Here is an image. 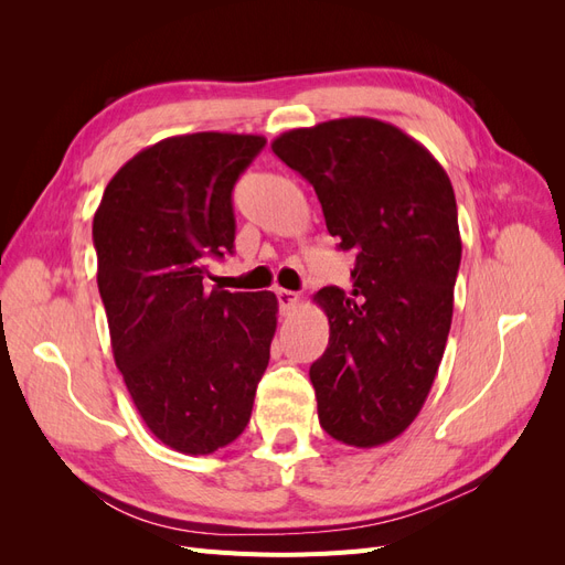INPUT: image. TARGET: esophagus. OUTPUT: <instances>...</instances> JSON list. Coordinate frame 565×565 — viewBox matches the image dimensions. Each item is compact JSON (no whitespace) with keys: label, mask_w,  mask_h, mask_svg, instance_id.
Instances as JSON below:
<instances>
[{"label":"esophagus","mask_w":565,"mask_h":565,"mask_svg":"<svg viewBox=\"0 0 565 565\" xmlns=\"http://www.w3.org/2000/svg\"><path fill=\"white\" fill-rule=\"evenodd\" d=\"M276 297H278V303H280V311L287 313L289 309H295V306L299 303V295L297 292H289V289H276Z\"/></svg>","instance_id":"esophagus-1"}]
</instances>
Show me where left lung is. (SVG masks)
Masks as SVG:
<instances>
[{
  "instance_id": "left-lung-1",
  "label": "left lung",
  "mask_w": 565,
  "mask_h": 565,
  "mask_svg": "<svg viewBox=\"0 0 565 565\" xmlns=\"http://www.w3.org/2000/svg\"><path fill=\"white\" fill-rule=\"evenodd\" d=\"M270 148L313 185L330 235L355 256L351 292L313 297L330 320L309 372L320 426L347 446H382L419 415L446 351L461 259L452 183L419 141L374 117L289 129Z\"/></svg>"
}]
</instances>
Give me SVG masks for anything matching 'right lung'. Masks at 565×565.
I'll list each match as a JSON object with an SVG mask.
<instances>
[{"mask_svg": "<svg viewBox=\"0 0 565 565\" xmlns=\"http://www.w3.org/2000/svg\"><path fill=\"white\" fill-rule=\"evenodd\" d=\"M264 136L198 131L148 146L94 214L98 292L115 365L150 434L212 455L245 431L278 324L273 292H207L210 256L233 252V185Z\"/></svg>", "mask_w": 565, "mask_h": 565, "instance_id": "add662e5", "label": "right lung"}]
</instances>
